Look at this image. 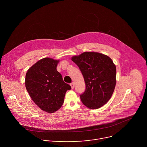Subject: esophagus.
Masks as SVG:
<instances>
[{
    "label": "esophagus",
    "mask_w": 147,
    "mask_h": 147,
    "mask_svg": "<svg viewBox=\"0 0 147 147\" xmlns=\"http://www.w3.org/2000/svg\"><path fill=\"white\" fill-rule=\"evenodd\" d=\"M70 85L71 86V89H74V83H70Z\"/></svg>",
    "instance_id": "obj_1"
}]
</instances>
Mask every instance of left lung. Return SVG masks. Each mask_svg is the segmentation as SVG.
Masks as SVG:
<instances>
[{
  "label": "left lung",
  "mask_w": 147,
  "mask_h": 147,
  "mask_svg": "<svg viewBox=\"0 0 147 147\" xmlns=\"http://www.w3.org/2000/svg\"><path fill=\"white\" fill-rule=\"evenodd\" d=\"M84 77L86 89L80 95L85 106L97 109L106 104L112 96L116 83V67L112 59L104 54L85 52L73 56Z\"/></svg>",
  "instance_id": "1"
}]
</instances>
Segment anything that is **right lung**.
I'll return each mask as SVG.
<instances>
[{"instance_id":"right-lung-1","label":"right lung","mask_w":147,"mask_h":147,"mask_svg":"<svg viewBox=\"0 0 147 147\" xmlns=\"http://www.w3.org/2000/svg\"><path fill=\"white\" fill-rule=\"evenodd\" d=\"M59 60L44 58L28 69L25 77V86L34 102L42 110L56 112L63 105L67 90L71 89L64 83L57 70Z\"/></svg>"}]
</instances>
